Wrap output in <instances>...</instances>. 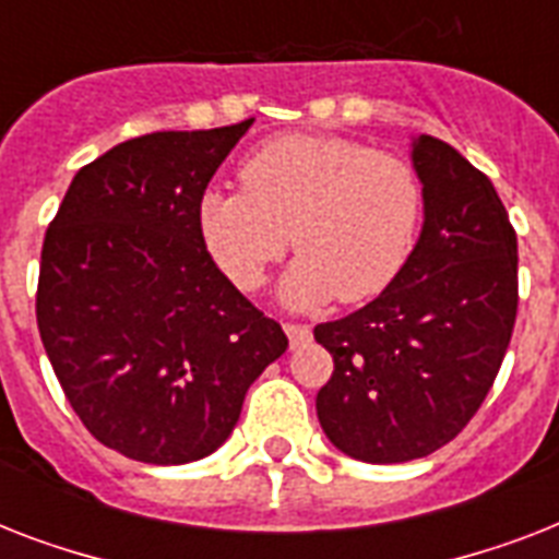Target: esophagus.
Masks as SVG:
<instances>
[{"label": "esophagus", "mask_w": 559, "mask_h": 559, "mask_svg": "<svg viewBox=\"0 0 559 559\" xmlns=\"http://www.w3.org/2000/svg\"><path fill=\"white\" fill-rule=\"evenodd\" d=\"M284 333L289 336V348H298V345H305V342H310V336H313V331L307 328V324H284Z\"/></svg>", "instance_id": "1"}]
</instances>
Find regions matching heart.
<instances>
[{"label": "heart", "mask_w": 559, "mask_h": 559, "mask_svg": "<svg viewBox=\"0 0 559 559\" xmlns=\"http://www.w3.org/2000/svg\"><path fill=\"white\" fill-rule=\"evenodd\" d=\"M240 182L243 191L209 188L197 200L202 246L240 289L261 287L289 237L301 254L281 298L298 310L377 296L415 249L424 188L394 153L340 135H281L240 165Z\"/></svg>", "instance_id": "b5f03b06"}]
</instances>
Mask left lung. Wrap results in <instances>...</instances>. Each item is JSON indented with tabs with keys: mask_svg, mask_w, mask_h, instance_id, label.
<instances>
[{
	"mask_svg": "<svg viewBox=\"0 0 559 559\" xmlns=\"http://www.w3.org/2000/svg\"><path fill=\"white\" fill-rule=\"evenodd\" d=\"M424 228L397 278L316 324L333 377L316 397L328 441L366 464L441 450L493 385L516 322V231L493 182L435 135L412 139Z\"/></svg>",
	"mask_w": 559,
	"mask_h": 559,
	"instance_id": "8db88e82",
	"label": "left lung"
}]
</instances>
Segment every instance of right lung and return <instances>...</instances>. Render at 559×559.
I'll use <instances>...</instances> for the list:
<instances>
[{
  "label": "right lung",
  "mask_w": 559,
  "mask_h": 559,
  "mask_svg": "<svg viewBox=\"0 0 559 559\" xmlns=\"http://www.w3.org/2000/svg\"><path fill=\"white\" fill-rule=\"evenodd\" d=\"M252 121L116 144L74 174L43 240V348L83 426L127 459L211 455L287 350L197 231V200Z\"/></svg>",
  "instance_id": "obj_1"
}]
</instances>
